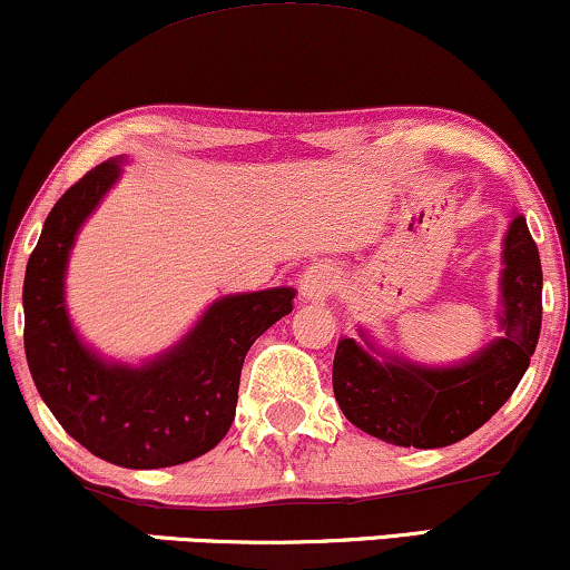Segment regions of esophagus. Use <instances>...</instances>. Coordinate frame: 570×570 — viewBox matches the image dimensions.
Returning a JSON list of instances; mask_svg holds the SVG:
<instances>
[{
    "label": "esophagus",
    "mask_w": 570,
    "mask_h": 570,
    "mask_svg": "<svg viewBox=\"0 0 570 570\" xmlns=\"http://www.w3.org/2000/svg\"><path fill=\"white\" fill-rule=\"evenodd\" d=\"M335 287V272L327 264H314L301 274V298L306 304H325L333 296Z\"/></svg>",
    "instance_id": "34e87169"
}]
</instances>
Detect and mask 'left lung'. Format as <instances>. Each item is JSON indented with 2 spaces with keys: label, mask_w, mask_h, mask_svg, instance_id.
I'll return each instance as SVG.
<instances>
[{
  "label": "left lung",
  "mask_w": 570,
  "mask_h": 570,
  "mask_svg": "<svg viewBox=\"0 0 570 570\" xmlns=\"http://www.w3.org/2000/svg\"><path fill=\"white\" fill-rule=\"evenodd\" d=\"M502 264V335L468 360L449 367L412 362L385 351L362 327V341H338L333 391L348 423L393 446L439 449L479 431L508 402L542 330V264L523 216L510 222Z\"/></svg>",
  "instance_id": "1"
}]
</instances>
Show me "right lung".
Instances as JSON below:
<instances>
[{"instance_id":"obj_1","label":"right lung","mask_w":570,"mask_h":570,"mask_svg":"<svg viewBox=\"0 0 570 570\" xmlns=\"http://www.w3.org/2000/svg\"><path fill=\"white\" fill-rule=\"evenodd\" d=\"M121 164L118 156L95 166L49 210L26 266V360L49 412L91 454L131 470L171 468L227 435L245 354L293 312L296 291L222 296L153 360H105L70 322L66 272L83 222L121 179Z\"/></svg>"}]
</instances>
